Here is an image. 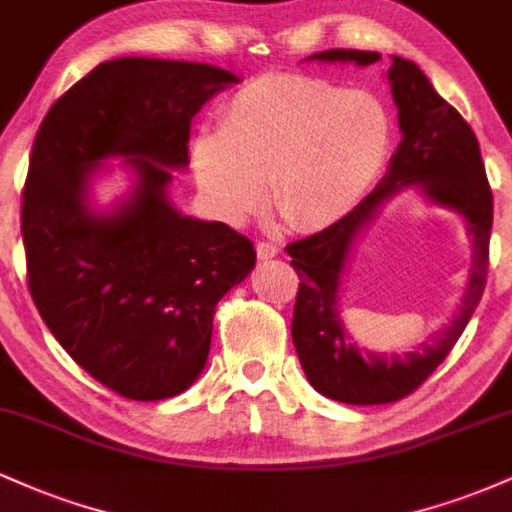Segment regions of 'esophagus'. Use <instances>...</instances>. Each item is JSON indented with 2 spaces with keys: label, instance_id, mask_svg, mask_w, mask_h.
<instances>
[{
  "label": "esophagus",
  "instance_id": "obj_1",
  "mask_svg": "<svg viewBox=\"0 0 512 512\" xmlns=\"http://www.w3.org/2000/svg\"><path fill=\"white\" fill-rule=\"evenodd\" d=\"M276 255H279V245L276 243H267V240L257 243V257H260V260H272Z\"/></svg>",
  "mask_w": 512,
  "mask_h": 512
}]
</instances>
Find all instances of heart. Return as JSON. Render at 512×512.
Returning <instances> with one entry per match:
<instances>
[{"mask_svg": "<svg viewBox=\"0 0 512 512\" xmlns=\"http://www.w3.org/2000/svg\"><path fill=\"white\" fill-rule=\"evenodd\" d=\"M390 115L378 96L305 74H279L236 93L221 132L199 134L192 163L204 197L240 223L274 207L298 231L344 221L378 180Z\"/></svg>", "mask_w": 512, "mask_h": 512, "instance_id": "1", "label": "heart"}]
</instances>
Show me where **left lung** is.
Here are the masks:
<instances>
[{
    "instance_id": "obj_1",
    "label": "left lung",
    "mask_w": 512,
    "mask_h": 512,
    "mask_svg": "<svg viewBox=\"0 0 512 512\" xmlns=\"http://www.w3.org/2000/svg\"><path fill=\"white\" fill-rule=\"evenodd\" d=\"M310 60L370 67L380 55L368 50H325L310 55ZM387 81L397 105L402 142L383 180L344 221L286 248L291 267L301 276L291 337L305 375L320 395L361 407L407 397L450 354L484 293L493 221L491 187L472 127L438 96L411 60L392 57ZM407 189L421 191L429 203L461 216L473 238V267L449 325L419 350L387 357L361 350L345 332L338 293L355 243L384 204Z\"/></svg>"
}]
</instances>
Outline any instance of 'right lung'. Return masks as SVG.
<instances>
[{
  "instance_id": "1",
  "label": "right lung",
  "mask_w": 512,
  "mask_h": 512,
  "mask_svg": "<svg viewBox=\"0 0 512 512\" xmlns=\"http://www.w3.org/2000/svg\"><path fill=\"white\" fill-rule=\"evenodd\" d=\"M238 76L204 62L120 57L55 101L35 134L21 233L35 308L69 356L117 395H180L207 366L216 303L255 269L252 243L170 202L190 125ZM121 167L113 208L92 182Z\"/></svg>"
}]
</instances>
